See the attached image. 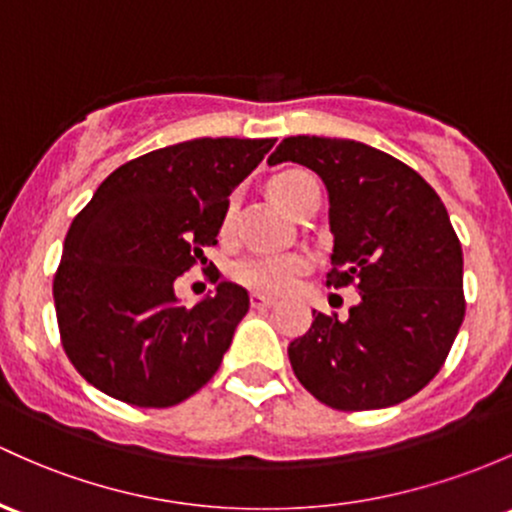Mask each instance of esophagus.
<instances>
[{
	"mask_svg": "<svg viewBox=\"0 0 512 512\" xmlns=\"http://www.w3.org/2000/svg\"><path fill=\"white\" fill-rule=\"evenodd\" d=\"M273 298H268V295H263V293H251V307H254V310H266V307H271L273 305Z\"/></svg>",
	"mask_w": 512,
	"mask_h": 512,
	"instance_id": "esophagus-1",
	"label": "esophagus"
}]
</instances>
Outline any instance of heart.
<instances>
[{
    "mask_svg": "<svg viewBox=\"0 0 512 512\" xmlns=\"http://www.w3.org/2000/svg\"><path fill=\"white\" fill-rule=\"evenodd\" d=\"M310 183H315L310 173L305 170H285L273 178L271 195L285 210H293L302 190ZM307 258L300 254H280V256H249L234 263L232 276L236 283L246 285L251 290H261V293H285L293 288L300 273H305Z\"/></svg>",
    "mask_w": 512,
    "mask_h": 512,
    "instance_id": "1",
    "label": "heart"
}]
</instances>
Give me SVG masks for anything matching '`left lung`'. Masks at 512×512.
<instances>
[{"label":"left lung","mask_w":512,"mask_h":512,"mask_svg":"<svg viewBox=\"0 0 512 512\" xmlns=\"http://www.w3.org/2000/svg\"><path fill=\"white\" fill-rule=\"evenodd\" d=\"M285 161L327 188V285L359 290L346 320L320 312L290 342L295 376L329 408L403 403L437 376L464 322V256L447 207L422 175L361 141L288 136L268 166Z\"/></svg>","instance_id":"8db88e82"}]
</instances>
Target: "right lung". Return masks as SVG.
Here are the masks:
<instances>
[{
  "instance_id": "obj_1",
  "label": "right lung",
  "mask_w": 512,
  "mask_h": 512,
  "mask_svg": "<svg viewBox=\"0 0 512 512\" xmlns=\"http://www.w3.org/2000/svg\"><path fill=\"white\" fill-rule=\"evenodd\" d=\"M276 139H192L114 170L70 224L53 280L60 337L80 376L139 408H170L217 373L249 293L219 280L175 295L217 244L229 195Z\"/></svg>"
}]
</instances>
